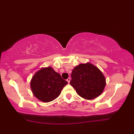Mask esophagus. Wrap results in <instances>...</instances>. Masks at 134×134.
<instances>
[{"label": "esophagus", "instance_id": "esophagus-1", "mask_svg": "<svg viewBox=\"0 0 134 134\" xmlns=\"http://www.w3.org/2000/svg\"><path fill=\"white\" fill-rule=\"evenodd\" d=\"M66 80H67V82H68V83H69V82H70V80H71V78L70 77H68L66 79Z\"/></svg>", "mask_w": 134, "mask_h": 134}]
</instances>
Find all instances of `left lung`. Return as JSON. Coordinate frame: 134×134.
<instances>
[{"mask_svg":"<svg viewBox=\"0 0 134 134\" xmlns=\"http://www.w3.org/2000/svg\"><path fill=\"white\" fill-rule=\"evenodd\" d=\"M70 84L82 98L93 99L102 93L105 79L101 71L92 64H80L72 71Z\"/></svg>","mask_w":134,"mask_h":134,"instance_id":"left-lung-1","label":"left lung"}]
</instances>
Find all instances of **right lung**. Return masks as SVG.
I'll return each mask as SVG.
<instances>
[{
	"label": "right lung",
	"mask_w": 134,
	"mask_h": 134,
	"mask_svg": "<svg viewBox=\"0 0 134 134\" xmlns=\"http://www.w3.org/2000/svg\"><path fill=\"white\" fill-rule=\"evenodd\" d=\"M68 83L60 74L51 67L43 68L35 73L31 80V89L34 96L43 102H48L59 96Z\"/></svg>",
	"instance_id": "obj_1"
}]
</instances>
